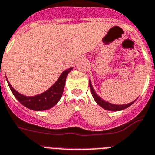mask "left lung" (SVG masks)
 I'll return each mask as SVG.
<instances>
[{"instance_id":"8db88e82","label":"left lung","mask_w":155,"mask_h":155,"mask_svg":"<svg viewBox=\"0 0 155 155\" xmlns=\"http://www.w3.org/2000/svg\"><path fill=\"white\" fill-rule=\"evenodd\" d=\"M89 84L90 89H91V91L94 99L95 100V102H97L101 107H102L103 109H105V110H110V111H120V110H124L126 108L129 107L131 105H132V104L135 102V101H133V102H130V103L128 104H126V105H114V104H111L110 103V102H106V101H104L103 99H102L101 97H98V95L95 93L94 90L93 89V87H92L91 84V81H89Z\"/></svg>"}]
</instances>
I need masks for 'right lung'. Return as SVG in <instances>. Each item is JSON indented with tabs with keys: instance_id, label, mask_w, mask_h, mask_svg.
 <instances>
[{
	"instance_id": "1",
	"label": "right lung",
	"mask_w": 155,
	"mask_h": 155,
	"mask_svg": "<svg viewBox=\"0 0 155 155\" xmlns=\"http://www.w3.org/2000/svg\"><path fill=\"white\" fill-rule=\"evenodd\" d=\"M71 69H72V68H70L64 71L58 81L56 82L49 90L43 92L42 94L33 96V97H27V96H24L21 94H19L12 87L11 84H9L8 80H7L8 84L9 87L11 89L14 96L16 97V99L25 107L28 108L31 110H35V111L49 110L55 106L61 99L64 89L66 77Z\"/></svg>"
}]
</instances>
